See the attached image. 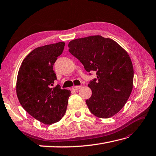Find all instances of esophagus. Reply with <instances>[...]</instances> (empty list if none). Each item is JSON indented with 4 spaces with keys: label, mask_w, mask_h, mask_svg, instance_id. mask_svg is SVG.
<instances>
[{
    "label": "esophagus",
    "mask_w": 156,
    "mask_h": 156,
    "mask_svg": "<svg viewBox=\"0 0 156 156\" xmlns=\"http://www.w3.org/2000/svg\"><path fill=\"white\" fill-rule=\"evenodd\" d=\"M81 88V86H80V85H77V86H73L72 87V90H74V91H77L78 90H79V89Z\"/></svg>",
    "instance_id": "esophagus-1"
}]
</instances>
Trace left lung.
<instances>
[{
    "instance_id": "obj_1",
    "label": "left lung",
    "mask_w": 156,
    "mask_h": 156,
    "mask_svg": "<svg viewBox=\"0 0 156 156\" xmlns=\"http://www.w3.org/2000/svg\"><path fill=\"white\" fill-rule=\"evenodd\" d=\"M68 46L87 72L96 71L98 79L88 84L92 91L85 101L89 110L98 118L115 115L133 90L134 71L128 53L115 41L98 35L71 40Z\"/></svg>"
}]
</instances>
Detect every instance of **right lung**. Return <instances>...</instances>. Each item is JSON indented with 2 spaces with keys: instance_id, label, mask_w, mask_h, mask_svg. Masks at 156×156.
Wrapping results in <instances>:
<instances>
[{
  "instance_id": "right-lung-1",
  "label": "right lung",
  "mask_w": 156,
  "mask_h": 156,
  "mask_svg": "<svg viewBox=\"0 0 156 156\" xmlns=\"http://www.w3.org/2000/svg\"><path fill=\"white\" fill-rule=\"evenodd\" d=\"M60 42L38 47L24 58L19 70L16 93L20 104L45 125L58 122L65 115L71 91L52 87L56 76L54 63L64 50Z\"/></svg>"
}]
</instances>
